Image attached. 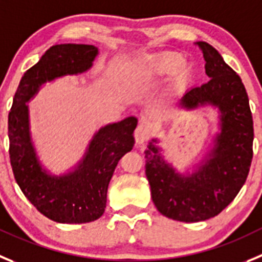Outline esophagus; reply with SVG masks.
<instances>
[{"instance_id": "1", "label": "esophagus", "mask_w": 262, "mask_h": 262, "mask_svg": "<svg viewBox=\"0 0 262 262\" xmlns=\"http://www.w3.org/2000/svg\"><path fill=\"white\" fill-rule=\"evenodd\" d=\"M151 137V129L147 124H139L138 126L134 130V138H136V142L138 145H143L145 142H147Z\"/></svg>"}]
</instances>
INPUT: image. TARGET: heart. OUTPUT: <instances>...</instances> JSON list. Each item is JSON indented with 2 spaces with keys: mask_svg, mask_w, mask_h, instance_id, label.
<instances>
[{
  "mask_svg": "<svg viewBox=\"0 0 262 262\" xmlns=\"http://www.w3.org/2000/svg\"><path fill=\"white\" fill-rule=\"evenodd\" d=\"M182 63V57L177 53H163L143 62L142 70L146 75L170 73Z\"/></svg>",
  "mask_w": 262,
  "mask_h": 262,
  "instance_id": "obj_1",
  "label": "heart"
}]
</instances>
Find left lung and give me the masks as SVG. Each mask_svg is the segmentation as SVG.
<instances>
[{
	"mask_svg": "<svg viewBox=\"0 0 262 262\" xmlns=\"http://www.w3.org/2000/svg\"><path fill=\"white\" fill-rule=\"evenodd\" d=\"M196 43L209 81L187 90L180 106L187 111L207 104L219 110L220 132L213 147L186 174L165 161L156 138L145 151L154 204L161 214L182 222L205 221L224 211L246 182L253 156V120L241 77L213 46Z\"/></svg>",
	"mask_w": 262,
	"mask_h": 262,
	"instance_id": "left-lung-1",
	"label": "left lung"
}]
</instances>
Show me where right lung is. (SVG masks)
I'll use <instances>...</instances> for the list:
<instances>
[{"label": "right lung", "mask_w": 262, "mask_h": 262, "mask_svg": "<svg viewBox=\"0 0 262 262\" xmlns=\"http://www.w3.org/2000/svg\"><path fill=\"white\" fill-rule=\"evenodd\" d=\"M97 55L94 45L51 46L24 73L9 112V154L14 177L37 211L60 224H85L103 214L108 183L120 159L133 148L138 120L129 116L101 128L93 136L79 164L68 173L54 176L42 167L36 154L27 102L45 82L86 72Z\"/></svg>", "instance_id": "obj_1"}]
</instances>
